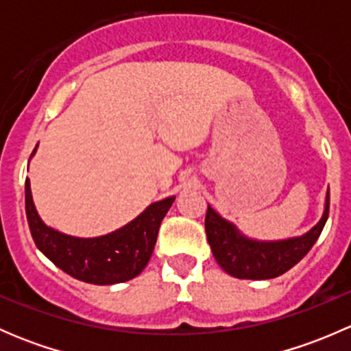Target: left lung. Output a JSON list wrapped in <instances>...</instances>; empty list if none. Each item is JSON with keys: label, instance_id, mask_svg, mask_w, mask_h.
<instances>
[{"label": "left lung", "instance_id": "1", "mask_svg": "<svg viewBox=\"0 0 351 351\" xmlns=\"http://www.w3.org/2000/svg\"><path fill=\"white\" fill-rule=\"evenodd\" d=\"M329 215V190L321 221L302 238L277 243H258L243 238L234 226L215 214L208 205L205 232L215 261L226 274L246 280H268L284 275L311 251L321 236Z\"/></svg>", "mask_w": 351, "mask_h": 351}]
</instances>
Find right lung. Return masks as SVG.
I'll return each mask as SVG.
<instances>
[{"mask_svg": "<svg viewBox=\"0 0 351 351\" xmlns=\"http://www.w3.org/2000/svg\"><path fill=\"white\" fill-rule=\"evenodd\" d=\"M175 197L151 204L143 214L119 231L101 238L81 239L47 228L38 217L25 182V212L28 228L38 250L71 277L95 285L122 284L146 268L154 251L161 221Z\"/></svg>", "mask_w": 351, "mask_h": 351, "instance_id": "add662e5", "label": "right lung"}]
</instances>
